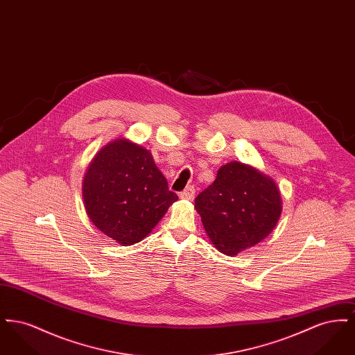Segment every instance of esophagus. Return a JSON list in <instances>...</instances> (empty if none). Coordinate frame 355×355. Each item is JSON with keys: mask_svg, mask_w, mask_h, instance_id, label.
Listing matches in <instances>:
<instances>
[{"mask_svg": "<svg viewBox=\"0 0 355 355\" xmlns=\"http://www.w3.org/2000/svg\"><path fill=\"white\" fill-rule=\"evenodd\" d=\"M194 194H196L194 186H189L180 194V198L181 200H187V201H193L194 200Z\"/></svg>", "mask_w": 355, "mask_h": 355, "instance_id": "34e87169", "label": "esophagus"}]
</instances>
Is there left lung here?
Listing matches in <instances>:
<instances>
[{
    "instance_id": "8db88e82",
    "label": "left lung",
    "mask_w": 355,
    "mask_h": 355,
    "mask_svg": "<svg viewBox=\"0 0 355 355\" xmlns=\"http://www.w3.org/2000/svg\"><path fill=\"white\" fill-rule=\"evenodd\" d=\"M194 207L214 248L234 257L270 234L281 217L282 200L270 175L232 161L197 196Z\"/></svg>"
}]
</instances>
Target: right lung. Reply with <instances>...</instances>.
Returning a JSON list of instances; mask_svg holds the SVG:
<instances>
[{
  "mask_svg": "<svg viewBox=\"0 0 355 355\" xmlns=\"http://www.w3.org/2000/svg\"><path fill=\"white\" fill-rule=\"evenodd\" d=\"M83 198L92 223L122 246L149 236L178 200L152 153L123 137L106 144L89 164Z\"/></svg>",
  "mask_w": 355,
  "mask_h": 355,
  "instance_id": "right-lung-1",
  "label": "right lung"
}]
</instances>
